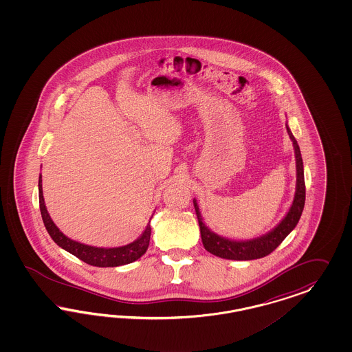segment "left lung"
Wrapping results in <instances>:
<instances>
[{"label":"left lung","mask_w":352,"mask_h":352,"mask_svg":"<svg viewBox=\"0 0 352 352\" xmlns=\"http://www.w3.org/2000/svg\"><path fill=\"white\" fill-rule=\"evenodd\" d=\"M287 131H288L289 138L293 142L294 153H296V169H297L296 195L288 213L283 218V221L268 234L252 240H231L215 234L209 227H206V224L203 222L201 213L199 210V205L193 199L204 248L209 253L224 259H234V261H252V259L263 258L268 256L270 253H272L277 246L283 243V240L296 228L305 208L306 186H305V174H303V161L300 156L298 143L294 138V135L292 134L288 125H287Z\"/></svg>","instance_id":"1"}]
</instances>
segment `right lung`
Masks as SVG:
<instances>
[{
    "label": "right lung",
    "instance_id": "right-lung-1",
    "mask_svg": "<svg viewBox=\"0 0 352 352\" xmlns=\"http://www.w3.org/2000/svg\"><path fill=\"white\" fill-rule=\"evenodd\" d=\"M38 199H40V210L43 217V224L53 239L56 245L60 246L68 253L77 256L82 262L90 266L96 267H118L128 265L143 256L149 245L151 237V226L147 224L143 234L138 239L128 245L118 246V248H96V246L85 245L78 241H75L65 234L55 226L47 209L45 206L43 195V177L38 178Z\"/></svg>",
    "mask_w": 352,
    "mask_h": 352
}]
</instances>
